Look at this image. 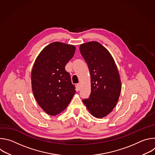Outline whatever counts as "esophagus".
<instances>
[{
	"label": "esophagus",
	"mask_w": 155,
	"mask_h": 155,
	"mask_svg": "<svg viewBox=\"0 0 155 155\" xmlns=\"http://www.w3.org/2000/svg\"><path fill=\"white\" fill-rule=\"evenodd\" d=\"M77 87H78V90L80 89V88H81V83H79L77 84Z\"/></svg>",
	"instance_id": "34e87169"
}]
</instances>
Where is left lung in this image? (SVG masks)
<instances>
[{"label": "left lung", "mask_w": 155, "mask_h": 155, "mask_svg": "<svg viewBox=\"0 0 155 155\" xmlns=\"http://www.w3.org/2000/svg\"><path fill=\"white\" fill-rule=\"evenodd\" d=\"M80 50L91 75L90 96L83 102L91 115L102 118L112 111L119 99L121 90L119 72L111 54L99 42L81 44Z\"/></svg>", "instance_id": "left-lung-1"}]
</instances>
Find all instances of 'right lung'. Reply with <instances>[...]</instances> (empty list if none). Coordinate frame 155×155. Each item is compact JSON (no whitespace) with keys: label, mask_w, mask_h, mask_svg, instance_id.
<instances>
[{"label":"right lung","mask_w":155,"mask_h":155,"mask_svg":"<svg viewBox=\"0 0 155 155\" xmlns=\"http://www.w3.org/2000/svg\"><path fill=\"white\" fill-rule=\"evenodd\" d=\"M75 47L53 42L35 59L31 72L32 90L40 107L50 115L67 108L75 94V86L65 66L73 57Z\"/></svg>","instance_id":"1"}]
</instances>
